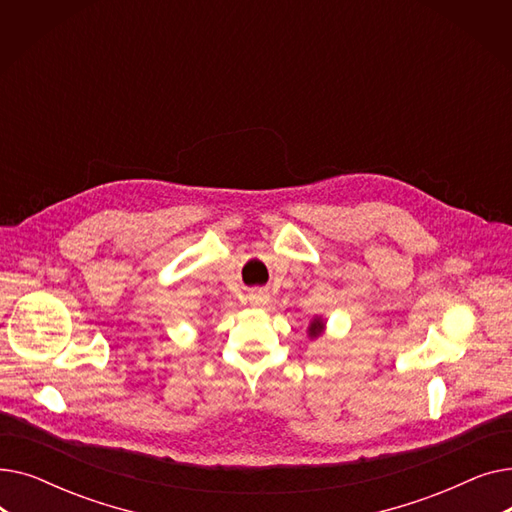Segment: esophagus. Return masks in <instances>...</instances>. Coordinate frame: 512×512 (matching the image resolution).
I'll list each match as a JSON object with an SVG mask.
<instances>
[{"instance_id":"1","label":"esophagus","mask_w":512,"mask_h":512,"mask_svg":"<svg viewBox=\"0 0 512 512\" xmlns=\"http://www.w3.org/2000/svg\"><path fill=\"white\" fill-rule=\"evenodd\" d=\"M249 301L255 307H265L267 301H270V297H267V292H263V290H255L249 294Z\"/></svg>"}]
</instances>
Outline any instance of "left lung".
<instances>
[{
  "instance_id": "1",
  "label": "left lung",
  "mask_w": 512,
  "mask_h": 512,
  "mask_svg": "<svg viewBox=\"0 0 512 512\" xmlns=\"http://www.w3.org/2000/svg\"><path fill=\"white\" fill-rule=\"evenodd\" d=\"M326 328H328V321L321 317V315H313L309 319V326H307V336L309 340H317L319 336L326 334Z\"/></svg>"
}]
</instances>
